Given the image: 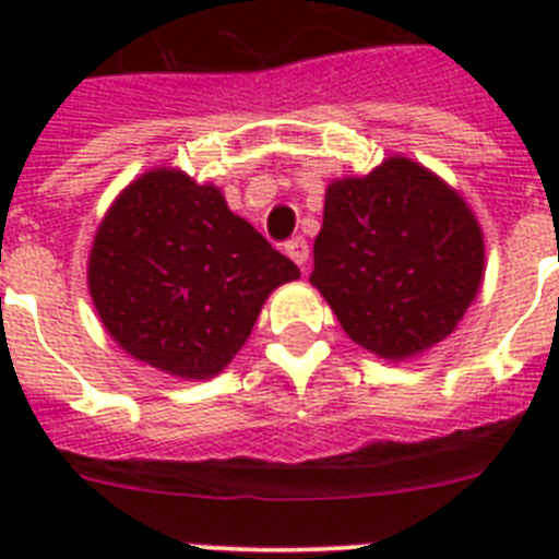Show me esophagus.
Returning <instances> with one entry per match:
<instances>
[{"label": "esophagus", "mask_w": 559, "mask_h": 559, "mask_svg": "<svg viewBox=\"0 0 559 559\" xmlns=\"http://www.w3.org/2000/svg\"><path fill=\"white\" fill-rule=\"evenodd\" d=\"M285 254L294 260L299 269H305L308 265V257H310V249H308V240L305 237H290L288 243H285Z\"/></svg>", "instance_id": "34e87169"}]
</instances>
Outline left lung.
<instances>
[{
  "label": "left lung",
  "mask_w": 559,
  "mask_h": 559,
  "mask_svg": "<svg viewBox=\"0 0 559 559\" xmlns=\"http://www.w3.org/2000/svg\"><path fill=\"white\" fill-rule=\"evenodd\" d=\"M481 274L473 212L426 167L389 159L328 187L310 283L369 353L400 360L451 335Z\"/></svg>",
  "instance_id": "obj_1"
}]
</instances>
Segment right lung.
Returning a JSON list of instances; mask_svg holds the SVG:
<instances>
[{
  "label": "right lung",
  "mask_w": 559,
  "mask_h": 559,
  "mask_svg": "<svg viewBox=\"0 0 559 559\" xmlns=\"http://www.w3.org/2000/svg\"><path fill=\"white\" fill-rule=\"evenodd\" d=\"M299 269L231 215L221 190L145 173L114 201L88 257L111 338L179 378H212L251 335L265 296Z\"/></svg>",
  "instance_id": "1"
}]
</instances>
